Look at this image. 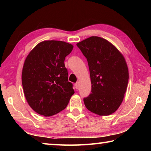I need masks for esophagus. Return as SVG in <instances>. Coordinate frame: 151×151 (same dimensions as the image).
I'll list each match as a JSON object with an SVG mask.
<instances>
[{
  "instance_id": "34e87169",
  "label": "esophagus",
  "mask_w": 151,
  "mask_h": 151,
  "mask_svg": "<svg viewBox=\"0 0 151 151\" xmlns=\"http://www.w3.org/2000/svg\"><path fill=\"white\" fill-rule=\"evenodd\" d=\"M75 88H76V89H78V88H79V86H80V84H79L78 82H77V83H75Z\"/></svg>"
}]
</instances>
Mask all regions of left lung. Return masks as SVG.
<instances>
[{
    "mask_svg": "<svg viewBox=\"0 0 151 151\" xmlns=\"http://www.w3.org/2000/svg\"><path fill=\"white\" fill-rule=\"evenodd\" d=\"M76 46L86 58L90 71L91 93L84 99L88 111L100 116L114 113L123 101L129 81L124 56L108 40L91 37Z\"/></svg>",
    "mask_w": 151,
    "mask_h": 151,
    "instance_id": "1",
    "label": "left lung"
}]
</instances>
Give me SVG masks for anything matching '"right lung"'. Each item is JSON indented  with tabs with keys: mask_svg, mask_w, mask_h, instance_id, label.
Masks as SVG:
<instances>
[{
	"mask_svg": "<svg viewBox=\"0 0 151 151\" xmlns=\"http://www.w3.org/2000/svg\"><path fill=\"white\" fill-rule=\"evenodd\" d=\"M73 48V45L64 41L45 40L24 60L22 71L24 96L40 115L50 116L62 111L75 93L64 63Z\"/></svg>",
	"mask_w": 151,
	"mask_h": 151,
	"instance_id": "obj_1",
	"label": "right lung"
}]
</instances>
